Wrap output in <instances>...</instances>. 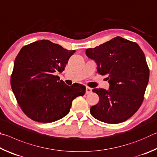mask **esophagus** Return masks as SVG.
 <instances>
[{
    "label": "esophagus",
    "instance_id": "34e87169",
    "mask_svg": "<svg viewBox=\"0 0 157 157\" xmlns=\"http://www.w3.org/2000/svg\"><path fill=\"white\" fill-rule=\"evenodd\" d=\"M92 89L91 88V87H86V94H90V93L92 92Z\"/></svg>",
    "mask_w": 157,
    "mask_h": 157
}]
</instances>
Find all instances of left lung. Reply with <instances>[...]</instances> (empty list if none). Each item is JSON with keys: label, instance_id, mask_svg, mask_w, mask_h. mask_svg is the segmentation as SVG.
Wrapping results in <instances>:
<instances>
[{"label": "left lung", "instance_id": "8db88e82", "mask_svg": "<svg viewBox=\"0 0 157 157\" xmlns=\"http://www.w3.org/2000/svg\"><path fill=\"white\" fill-rule=\"evenodd\" d=\"M86 56L97 65V72L108 76L109 90L93 89L99 101L90 108L92 116L111 124L122 123L133 116L144 101L150 71L138 44L117 36L94 48Z\"/></svg>", "mask_w": 157, "mask_h": 157}]
</instances>
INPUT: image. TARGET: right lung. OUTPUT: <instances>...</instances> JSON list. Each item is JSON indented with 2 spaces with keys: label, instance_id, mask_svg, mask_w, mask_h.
I'll list each match as a JSON object with an SVG mask.
<instances>
[{
  "label": "right lung",
  "instance_id": "obj_1",
  "mask_svg": "<svg viewBox=\"0 0 157 157\" xmlns=\"http://www.w3.org/2000/svg\"><path fill=\"white\" fill-rule=\"evenodd\" d=\"M75 52L48 40L35 41L19 52L11 87L22 110L31 119L52 123L62 119L69 113L74 98L85 94L83 85L69 86L56 75L65 70Z\"/></svg>",
  "mask_w": 157,
  "mask_h": 157
}]
</instances>
